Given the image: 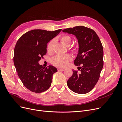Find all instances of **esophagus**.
I'll return each instance as SVG.
<instances>
[{"mask_svg":"<svg viewBox=\"0 0 122 122\" xmlns=\"http://www.w3.org/2000/svg\"><path fill=\"white\" fill-rule=\"evenodd\" d=\"M57 70L58 71H64L65 69L63 68H58Z\"/></svg>","mask_w":122,"mask_h":122,"instance_id":"1","label":"esophagus"}]
</instances>
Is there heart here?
Masks as SVG:
<instances>
[{"label":"heart","mask_w":122,"mask_h":122,"mask_svg":"<svg viewBox=\"0 0 122 122\" xmlns=\"http://www.w3.org/2000/svg\"><path fill=\"white\" fill-rule=\"evenodd\" d=\"M60 40L61 42L64 44L66 46H69L72 43V38L70 36L68 35H63L60 36ZM55 44V41L52 40L50 41L48 44L47 46V52L49 53H52L53 52V47ZM70 49L73 52H76L79 50V46H75L70 48ZM72 60V57L70 54L66 55H57L54 57L51 62L54 66L60 67H65L67 66L70 61Z\"/></svg>","instance_id":"b5f03b06"}]
</instances>
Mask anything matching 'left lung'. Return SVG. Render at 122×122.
I'll return each instance as SVG.
<instances>
[{
	"mask_svg": "<svg viewBox=\"0 0 122 122\" xmlns=\"http://www.w3.org/2000/svg\"><path fill=\"white\" fill-rule=\"evenodd\" d=\"M62 31L76 36L79 47L74 63L77 66H82L79 67H81L79 73L73 70L72 76L67 81L68 86L76 93H87L97 83L103 67L101 41L94 30L83 26L66 28Z\"/></svg>",
	"mask_w": 122,
	"mask_h": 122,
	"instance_id": "left-lung-1",
	"label": "left lung"
}]
</instances>
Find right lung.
I'll return each instance as SVG.
<instances>
[{"instance_id": "1", "label": "right lung", "mask_w": 122, "mask_h": 122, "mask_svg": "<svg viewBox=\"0 0 122 122\" xmlns=\"http://www.w3.org/2000/svg\"><path fill=\"white\" fill-rule=\"evenodd\" d=\"M61 30L34 29L18 40L14 49V65L24 86L32 92L42 93L51 86L57 69L52 66L43 68L38 62L47 53V44Z\"/></svg>"}]
</instances>
